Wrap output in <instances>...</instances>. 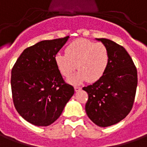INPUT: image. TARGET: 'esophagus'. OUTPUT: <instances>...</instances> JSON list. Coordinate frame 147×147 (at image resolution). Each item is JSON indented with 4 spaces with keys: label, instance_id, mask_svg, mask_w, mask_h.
Instances as JSON below:
<instances>
[{
    "label": "esophagus",
    "instance_id": "obj_1",
    "mask_svg": "<svg viewBox=\"0 0 147 147\" xmlns=\"http://www.w3.org/2000/svg\"><path fill=\"white\" fill-rule=\"evenodd\" d=\"M74 89H75V92H78V91H80L81 89V87H78V86H75L74 87Z\"/></svg>",
    "mask_w": 147,
    "mask_h": 147
}]
</instances>
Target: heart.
<instances>
[{"mask_svg":"<svg viewBox=\"0 0 147 147\" xmlns=\"http://www.w3.org/2000/svg\"><path fill=\"white\" fill-rule=\"evenodd\" d=\"M109 59V51L103 44L84 38L69 43L66 48V54L58 53L55 56V65L65 78H69L78 66V73L69 79L73 84L87 79L93 83L101 79L107 71Z\"/></svg>","mask_w":147,"mask_h":147,"instance_id":"heart-1","label":"heart"}]
</instances>
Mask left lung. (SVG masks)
I'll use <instances>...</instances> for the list:
<instances>
[{
	"mask_svg": "<svg viewBox=\"0 0 147 147\" xmlns=\"http://www.w3.org/2000/svg\"><path fill=\"white\" fill-rule=\"evenodd\" d=\"M101 41L109 51V64L101 79L84 87L88 98L85 111L99 127L115 125L130 113L136 92L137 69L124 47L106 38Z\"/></svg>",
	"mask_w": 147,
	"mask_h": 147,
	"instance_id": "obj_1",
	"label": "left lung"
}]
</instances>
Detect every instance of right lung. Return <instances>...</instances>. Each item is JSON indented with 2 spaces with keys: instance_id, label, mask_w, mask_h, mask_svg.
<instances>
[{
  "instance_id": "add662e5",
  "label": "right lung",
  "mask_w": 147,
  "mask_h": 147,
  "mask_svg": "<svg viewBox=\"0 0 147 147\" xmlns=\"http://www.w3.org/2000/svg\"><path fill=\"white\" fill-rule=\"evenodd\" d=\"M69 37L42 40L26 49L11 69L14 106L32 125H51L74 94V87L64 81L55 63V56Z\"/></svg>"
}]
</instances>
